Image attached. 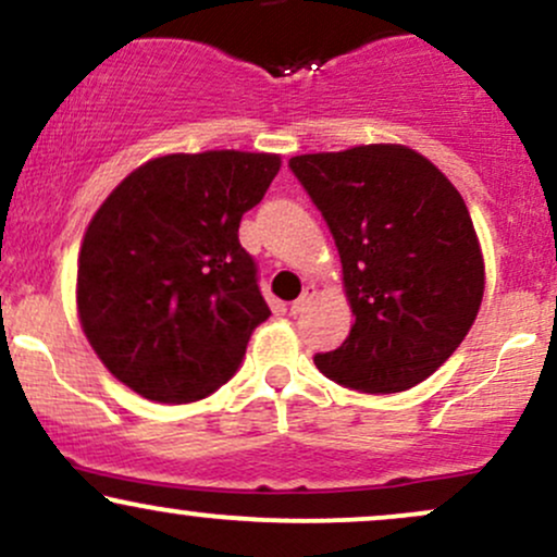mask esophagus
Masks as SVG:
<instances>
[{
	"label": "esophagus",
	"mask_w": 557,
	"mask_h": 557,
	"mask_svg": "<svg viewBox=\"0 0 557 557\" xmlns=\"http://www.w3.org/2000/svg\"><path fill=\"white\" fill-rule=\"evenodd\" d=\"M314 296H317L314 287H311V285L306 287V290L300 293V298H296V300H293V304H290V314H300V311H306V306H309L311 300H314Z\"/></svg>",
	"instance_id": "obj_1"
}]
</instances>
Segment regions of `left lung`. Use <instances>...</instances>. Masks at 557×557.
Segmentation results:
<instances>
[{"label": "left lung", "mask_w": 557, "mask_h": 557, "mask_svg": "<svg viewBox=\"0 0 557 557\" xmlns=\"http://www.w3.org/2000/svg\"><path fill=\"white\" fill-rule=\"evenodd\" d=\"M327 222L354 327L314 363L359 393H400L437 372L474 324L484 261L461 194L395 144L287 162Z\"/></svg>", "instance_id": "left-lung-1"}]
</instances>
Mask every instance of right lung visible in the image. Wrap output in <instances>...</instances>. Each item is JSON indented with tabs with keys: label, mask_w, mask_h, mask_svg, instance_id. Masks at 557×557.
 I'll list each match as a JSON object with an SVG mask.
<instances>
[{
	"label": "right lung",
	"mask_w": 557,
	"mask_h": 557,
	"mask_svg": "<svg viewBox=\"0 0 557 557\" xmlns=\"http://www.w3.org/2000/svg\"><path fill=\"white\" fill-rule=\"evenodd\" d=\"M280 157L170 154L125 177L94 214L78 259V314L101 363L159 403L207 398L238 372L270 317L240 246Z\"/></svg>",
	"instance_id": "1"
}]
</instances>
